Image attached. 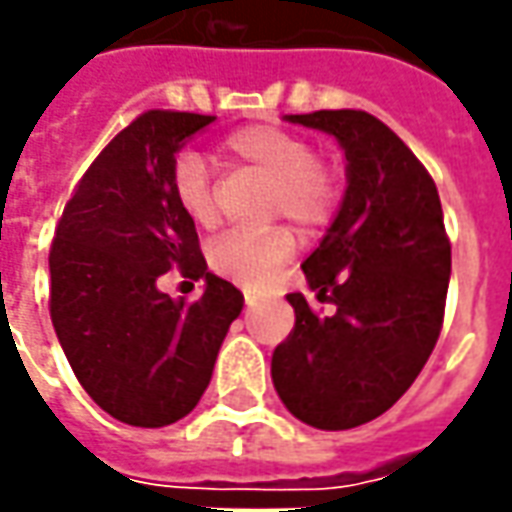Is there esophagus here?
<instances>
[{
    "label": "esophagus",
    "instance_id": "34e87169",
    "mask_svg": "<svg viewBox=\"0 0 512 512\" xmlns=\"http://www.w3.org/2000/svg\"><path fill=\"white\" fill-rule=\"evenodd\" d=\"M245 301H248V307H253V304H256V296H253L250 290H245Z\"/></svg>",
    "mask_w": 512,
    "mask_h": 512
}]
</instances>
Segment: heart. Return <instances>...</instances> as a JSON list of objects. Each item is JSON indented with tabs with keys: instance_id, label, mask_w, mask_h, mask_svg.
Here are the masks:
<instances>
[{
	"instance_id": "1",
	"label": "heart",
	"mask_w": 512,
	"mask_h": 512,
	"mask_svg": "<svg viewBox=\"0 0 512 512\" xmlns=\"http://www.w3.org/2000/svg\"><path fill=\"white\" fill-rule=\"evenodd\" d=\"M216 160L267 180V219H290L301 231H312L321 228L338 205L335 171L312 154L304 137L279 126L253 123L236 129L219 143ZM171 194L194 225L214 228L219 222V180L202 154L183 152L174 160ZM293 250V233L284 228L228 231L211 242L208 264L225 279L259 287L293 256Z\"/></svg>"
}]
</instances>
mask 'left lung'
I'll return each instance as SVG.
<instances>
[{
    "instance_id": "left-lung-1",
    "label": "left lung",
    "mask_w": 512,
    "mask_h": 512,
    "mask_svg": "<svg viewBox=\"0 0 512 512\" xmlns=\"http://www.w3.org/2000/svg\"><path fill=\"white\" fill-rule=\"evenodd\" d=\"M332 135L346 154V194L321 245L301 264L318 315L301 293L296 327L270 375L301 423L346 431L408 392L440 338L451 242L431 174L392 129L360 109L287 115Z\"/></svg>"
}]
</instances>
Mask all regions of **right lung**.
<instances>
[{
  "label": "right lung",
  "mask_w": 512,
  "mask_h": 512,
  "mask_svg": "<svg viewBox=\"0 0 512 512\" xmlns=\"http://www.w3.org/2000/svg\"><path fill=\"white\" fill-rule=\"evenodd\" d=\"M214 115L149 109L109 140L67 202L50 248V318L84 392L115 420L163 428L200 403L245 298L208 273L171 166ZM205 278L197 302L156 279Z\"/></svg>",
  "instance_id": "1"
}]
</instances>
